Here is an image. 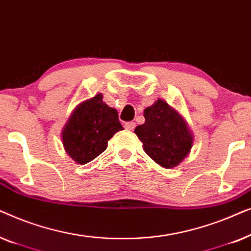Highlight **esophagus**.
<instances>
[{
    "label": "esophagus",
    "mask_w": 251,
    "mask_h": 251,
    "mask_svg": "<svg viewBox=\"0 0 251 251\" xmlns=\"http://www.w3.org/2000/svg\"><path fill=\"white\" fill-rule=\"evenodd\" d=\"M125 126H126V129H128V130H133V129H135V126H136V123L132 122V121L131 122H126Z\"/></svg>",
    "instance_id": "34e87169"
}]
</instances>
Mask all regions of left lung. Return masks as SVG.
Returning <instances> with one entry per match:
<instances>
[{"label":"left lung","instance_id":"1","mask_svg":"<svg viewBox=\"0 0 251 251\" xmlns=\"http://www.w3.org/2000/svg\"><path fill=\"white\" fill-rule=\"evenodd\" d=\"M145 123L135 129L145 153L166 169L183 162L193 146V133L186 121L163 99L144 109Z\"/></svg>","mask_w":251,"mask_h":251}]
</instances>
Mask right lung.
<instances>
[{
    "instance_id": "obj_1",
    "label": "right lung",
    "mask_w": 251,
    "mask_h": 251,
    "mask_svg": "<svg viewBox=\"0 0 251 251\" xmlns=\"http://www.w3.org/2000/svg\"><path fill=\"white\" fill-rule=\"evenodd\" d=\"M123 130L115 108L102 101V95L78 104L61 132L64 149L76 163L85 164L107 149L108 140Z\"/></svg>"
}]
</instances>
